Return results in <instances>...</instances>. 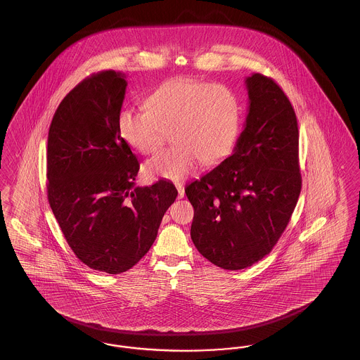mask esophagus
Listing matches in <instances>:
<instances>
[{"mask_svg": "<svg viewBox=\"0 0 360 360\" xmlns=\"http://www.w3.org/2000/svg\"><path fill=\"white\" fill-rule=\"evenodd\" d=\"M175 188L178 190V198H184V195H185V186L182 184H175Z\"/></svg>", "mask_w": 360, "mask_h": 360, "instance_id": "1", "label": "esophagus"}]
</instances>
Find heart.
<instances>
[{
  "label": "heart",
  "mask_w": 360,
  "mask_h": 360,
  "mask_svg": "<svg viewBox=\"0 0 360 360\" xmlns=\"http://www.w3.org/2000/svg\"><path fill=\"white\" fill-rule=\"evenodd\" d=\"M147 109H124L119 132L141 154L159 151L172 132L176 146L146 165L151 176L182 181L201 160L212 163L231 151L241 128V105L233 89L179 78L156 89Z\"/></svg>",
  "instance_id": "heart-1"
}]
</instances>
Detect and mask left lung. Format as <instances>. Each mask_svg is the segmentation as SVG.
<instances>
[{
	"label": "left lung",
	"mask_w": 360,
	"mask_h": 360,
	"mask_svg": "<svg viewBox=\"0 0 360 360\" xmlns=\"http://www.w3.org/2000/svg\"><path fill=\"white\" fill-rule=\"evenodd\" d=\"M248 115L233 153L185 188L194 207L190 235L202 257L241 270L271 252L290 221L302 178L298 122L274 79H245Z\"/></svg>",
	"instance_id": "1"
}]
</instances>
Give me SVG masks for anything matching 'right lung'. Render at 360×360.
<instances>
[{
	"label": "right lung",
	"mask_w": 360,
	"mask_h": 360,
	"mask_svg": "<svg viewBox=\"0 0 360 360\" xmlns=\"http://www.w3.org/2000/svg\"><path fill=\"white\" fill-rule=\"evenodd\" d=\"M125 75L91 74L59 103L49 131L47 195L70 248L93 270L120 274L144 257L178 191L135 188L139 160L119 132Z\"/></svg>",
	"instance_id": "right-lung-1"
}]
</instances>
